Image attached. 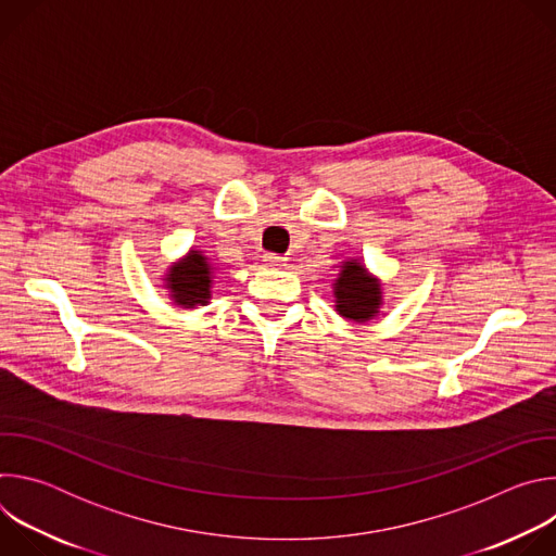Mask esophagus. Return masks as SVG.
Returning <instances> with one entry per match:
<instances>
[{"label":"esophagus","mask_w":556,"mask_h":556,"mask_svg":"<svg viewBox=\"0 0 556 556\" xmlns=\"http://www.w3.org/2000/svg\"><path fill=\"white\" fill-rule=\"evenodd\" d=\"M264 262H266V266H270V268H281V266H286V257H283V255H275V253H266V255H264Z\"/></svg>","instance_id":"obj_1"}]
</instances>
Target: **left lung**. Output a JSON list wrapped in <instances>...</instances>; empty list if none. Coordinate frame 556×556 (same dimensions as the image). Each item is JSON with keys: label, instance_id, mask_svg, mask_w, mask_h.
<instances>
[{"label": "left lung", "instance_id": "left-lung-1", "mask_svg": "<svg viewBox=\"0 0 556 556\" xmlns=\"http://www.w3.org/2000/svg\"><path fill=\"white\" fill-rule=\"evenodd\" d=\"M334 309L348 321L365 324L382 307V286L361 260H345L332 283Z\"/></svg>", "mask_w": 556, "mask_h": 556}]
</instances>
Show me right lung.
Here are the masks:
<instances>
[{"instance_id": "add662e5", "label": "right lung", "mask_w": 556, "mask_h": 556, "mask_svg": "<svg viewBox=\"0 0 556 556\" xmlns=\"http://www.w3.org/2000/svg\"><path fill=\"white\" fill-rule=\"evenodd\" d=\"M215 279V268L211 260L191 249L180 262H176L165 275V288L169 299L180 307L206 305L211 299V288Z\"/></svg>"}]
</instances>
